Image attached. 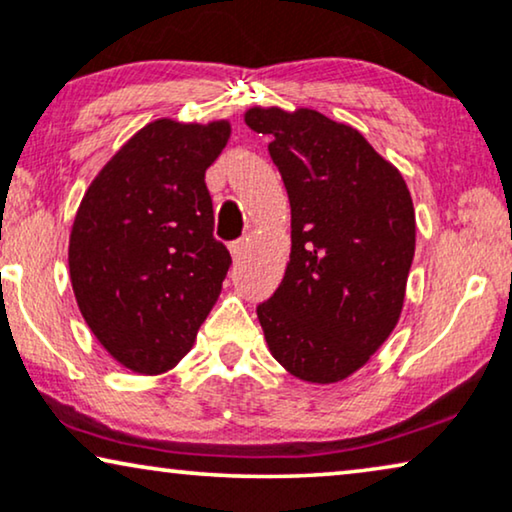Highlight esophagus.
I'll list each match as a JSON object with an SVG mask.
<instances>
[{
	"label": "esophagus",
	"mask_w": 512,
	"mask_h": 512,
	"mask_svg": "<svg viewBox=\"0 0 512 512\" xmlns=\"http://www.w3.org/2000/svg\"><path fill=\"white\" fill-rule=\"evenodd\" d=\"M247 247H249L247 240H237V242L230 244V256H233L235 263L240 261V258L244 256V251H247Z\"/></svg>",
	"instance_id": "obj_1"
}]
</instances>
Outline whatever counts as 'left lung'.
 I'll list each match as a JSON object with an SVG mask.
<instances>
[{"mask_svg": "<svg viewBox=\"0 0 512 512\" xmlns=\"http://www.w3.org/2000/svg\"><path fill=\"white\" fill-rule=\"evenodd\" d=\"M244 123L270 135L291 202V256L258 305L270 354L312 384L347 380L401 317L415 258L408 184L352 125L300 107H251Z\"/></svg>", "mask_w": 512, "mask_h": 512, "instance_id": "obj_1", "label": "left lung"}]
</instances>
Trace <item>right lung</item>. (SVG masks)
<instances>
[{
    "label": "right lung",
    "mask_w": 512,
    "mask_h": 512,
    "mask_svg": "<svg viewBox=\"0 0 512 512\" xmlns=\"http://www.w3.org/2000/svg\"><path fill=\"white\" fill-rule=\"evenodd\" d=\"M226 118H158L90 181L69 233L76 305L111 359L137 375L172 370L219 300L230 254L214 240L205 172Z\"/></svg>",
    "instance_id": "1"
}]
</instances>
